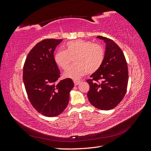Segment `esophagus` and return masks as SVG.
I'll return each instance as SVG.
<instances>
[{
	"label": "esophagus",
	"instance_id": "1",
	"mask_svg": "<svg viewBox=\"0 0 151 151\" xmlns=\"http://www.w3.org/2000/svg\"><path fill=\"white\" fill-rule=\"evenodd\" d=\"M74 83L75 84V86L78 85L81 83V81H78V80H74Z\"/></svg>",
	"mask_w": 151,
	"mask_h": 151
}]
</instances>
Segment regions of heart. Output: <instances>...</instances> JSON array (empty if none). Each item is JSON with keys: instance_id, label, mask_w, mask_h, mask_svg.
Wrapping results in <instances>:
<instances>
[{"instance_id": "b5f03b06", "label": "heart", "mask_w": 151, "mask_h": 151, "mask_svg": "<svg viewBox=\"0 0 151 151\" xmlns=\"http://www.w3.org/2000/svg\"><path fill=\"white\" fill-rule=\"evenodd\" d=\"M74 57L76 64L67 69L64 76L68 78L78 79L87 73L93 74L101 67L104 58V50L99 44L77 40L68 42L65 50L57 51L54 59L59 67L65 70L71 58Z\"/></svg>"}]
</instances>
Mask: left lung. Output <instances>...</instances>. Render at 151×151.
Returning a JSON list of instances; mask_svg holds the SVG:
<instances>
[{
	"label": "left lung",
	"mask_w": 151,
	"mask_h": 151,
	"mask_svg": "<svg viewBox=\"0 0 151 151\" xmlns=\"http://www.w3.org/2000/svg\"><path fill=\"white\" fill-rule=\"evenodd\" d=\"M98 38L106 43L104 58L101 67L87 80L89 84L88 98L94 106L101 110L116 107L127 92L128 66L122 49L111 39L101 36Z\"/></svg>",
	"instance_id": "obj_1"
}]
</instances>
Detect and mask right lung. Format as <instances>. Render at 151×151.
Masks as SVG:
<instances>
[{
    "label": "right lung",
    "instance_id": "1",
    "mask_svg": "<svg viewBox=\"0 0 151 151\" xmlns=\"http://www.w3.org/2000/svg\"><path fill=\"white\" fill-rule=\"evenodd\" d=\"M62 40L41 41L31 50L23 67L22 79L29 101L38 113L48 117L64 111L74 86L70 78L58 81L60 71L53 53Z\"/></svg>",
    "mask_w": 151,
    "mask_h": 151
}]
</instances>
